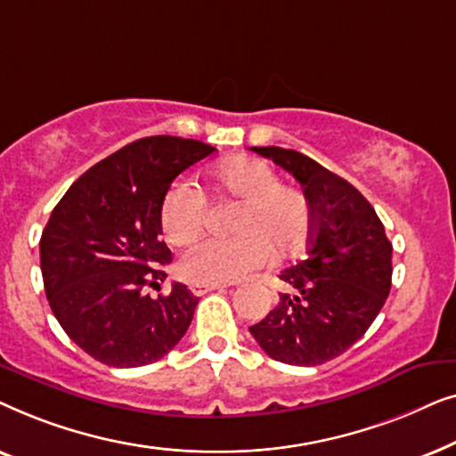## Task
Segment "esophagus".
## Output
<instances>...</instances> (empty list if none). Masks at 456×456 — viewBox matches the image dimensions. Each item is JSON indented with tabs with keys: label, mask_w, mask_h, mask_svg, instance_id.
I'll return each mask as SVG.
<instances>
[{
	"label": "esophagus",
	"mask_w": 456,
	"mask_h": 456,
	"mask_svg": "<svg viewBox=\"0 0 456 456\" xmlns=\"http://www.w3.org/2000/svg\"><path fill=\"white\" fill-rule=\"evenodd\" d=\"M217 289H226V286H224V284H197V282L191 284V292H192V295H195V297L208 295V292L217 290Z\"/></svg>",
	"instance_id": "obj_1"
}]
</instances>
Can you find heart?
I'll use <instances>...</instances> for the list:
<instances>
[{"label":"heart","mask_w":456,"mask_h":456,"mask_svg":"<svg viewBox=\"0 0 456 456\" xmlns=\"http://www.w3.org/2000/svg\"><path fill=\"white\" fill-rule=\"evenodd\" d=\"M216 189L242 209L234 217V239H208L180 259V273L197 284L239 282L270 264L271 248L289 257L307 245L311 205L295 186L280 184L278 172L265 161L236 155L214 174ZM205 195L189 180H176L159 205V224L174 245H189L203 230Z\"/></svg>","instance_id":"b5f03b06"}]
</instances>
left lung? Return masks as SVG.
<instances>
[{
    "instance_id": "1",
    "label": "left lung",
    "mask_w": 456,
    "mask_h": 456,
    "mask_svg": "<svg viewBox=\"0 0 456 456\" xmlns=\"http://www.w3.org/2000/svg\"><path fill=\"white\" fill-rule=\"evenodd\" d=\"M284 167L311 205L309 248L280 280L289 290L248 328L272 359L322 365L351 348L384 307L392 284V242L376 209L345 178L307 155L251 147Z\"/></svg>"
}]
</instances>
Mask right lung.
<instances>
[{"mask_svg": "<svg viewBox=\"0 0 456 456\" xmlns=\"http://www.w3.org/2000/svg\"><path fill=\"white\" fill-rule=\"evenodd\" d=\"M216 147L147 136L86 170L60 199L41 234L45 295L64 332L110 367L149 365L172 351L199 298L164 282L170 248L159 240V205L174 178Z\"/></svg>", "mask_w": 456, "mask_h": 456, "instance_id": "obj_1", "label": "right lung"}]
</instances>
